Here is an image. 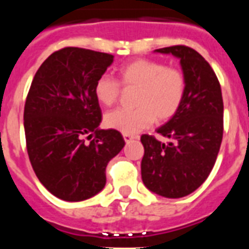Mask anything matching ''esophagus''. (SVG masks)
<instances>
[{
	"instance_id": "obj_1",
	"label": "esophagus",
	"mask_w": 249,
	"mask_h": 249,
	"mask_svg": "<svg viewBox=\"0 0 249 249\" xmlns=\"http://www.w3.org/2000/svg\"><path fill=\"white\" fill-rule=\"evenodd\" d=\"M123 138H124V141H126V142H129V141L135 140L136 137L133 135H127V133H123Z\"/></svg>"
}]
</instances>
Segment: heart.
<instances>
[{
  "instance_id": "obj_1",
  "label": "heart",
  "mask_w": 249,
  "mask_h": 249,
  "mask_svg": "<svg viewBox=\"0 0 249 249\" xmlns=\"http://www.w3.org/2000/svg\"><path fill=\"white\" fill-rule=\"evenodd\" d=\"M120 82L109 76H101L94 83V96L103 106L118 100L121 83L126 89H138L135 98L137 108H117L105 116L108 128L133 135L147 128L153 121L166 122L181 108L186 96L187 81L178 68L167 67L152 59H136L118 70Z\"/></svg>"
}]
</instances>
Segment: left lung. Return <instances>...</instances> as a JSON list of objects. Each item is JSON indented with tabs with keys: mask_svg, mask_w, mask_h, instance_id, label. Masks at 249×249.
I'll list each match as a JSON object with an SVG mask.
<instances>
[{
	"mask_svg": "<svg viewBox=\"0 0 249 249\" xmlns=\"http://www.w3.org/2000/svg\"><path fill=\"white\" fill-rule=\"evenodd\" d=\"M173 54L186 76L183 103L157 133L168 143L143 135L144 155L141 173L151 192L166 198H181L195 192L215 163L223 137V100L218 78L201 54L187 46L158 48Z\"/></svg>",
	"mask_w": 249,
	"mask_h": 249,
	"instance_id": "left-lung-1",
	"label": "left lung"
}]
</instances>
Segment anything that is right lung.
<instances>
[{"instance_id": "add662e5", "label": "right lung", "mask_w": 249, "mask_h": 249, "mask_svg": "<svg viewBox=\"0 0 249 249\" xmlns=\"http://www.w3.org/2000/svg\"><path fill=\"white\" fill-rule=\"evenodd\" d=\"M112 62V54L66 47L46 59L31 83L23 113L28 157L39 182L63 201L101 192L106 167L124 146L120 132L98 127L94 83Z\"/></svg>"}]
</instances>
